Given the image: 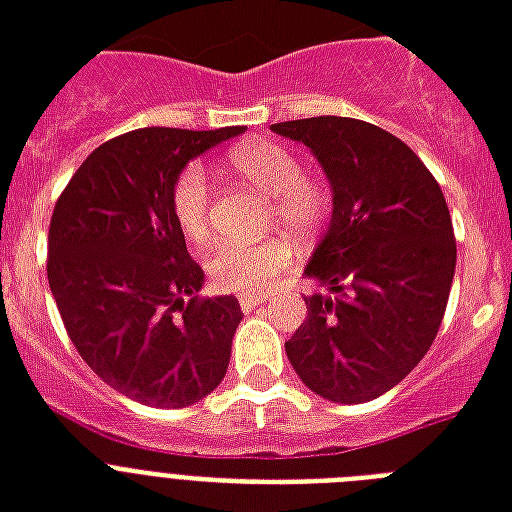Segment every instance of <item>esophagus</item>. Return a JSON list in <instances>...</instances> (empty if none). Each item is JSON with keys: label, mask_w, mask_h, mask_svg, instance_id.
Masks as SVG:
<instances>
[{"label": "esophagus", "mask_w": 512, "mask_h": 512, "mask_svg": "<svg viewBox=\"0 0 512 512\" xmlns=\"http://www.w3.org/2000/svg\"><path fill=\"white\" fill-rule=\"evenodd\" d=\"M264 301H267V296H253V293H243V296H240V310L248 315V312L256 310V307H259V304H264Z\"/></svg>", "instance_id": "obj_1"}]
</instances>
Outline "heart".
Returning <instances> with one entry per match:
<instances>
[{
	"mask_svg": "<svg viewBox=\"0 0 512 512\" xmlns=\"http://www.w3.org/2000/svg\"><path fill=\"white\" fill-rule=\"evenodd\" d=\"M227 168L269 197V221L293 235H310L326 219L331 205L328 189L301 173L291 149L275 141H245L227 154ZM173 216L189 243L197 248L213 243L211 184L197 162L186 165L173 184ZM291 261L293 245L285 237L256 245H224L208 261V277L219 291L259 293Z\"/></svg>",
	"mask_w": 512,
	"mask_h": 512,
	"instance_id": "heart-1",
	"label": "heart"
}]
</instances>
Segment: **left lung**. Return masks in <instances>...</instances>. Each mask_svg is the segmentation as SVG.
I'll return each mask as SVG.
<instances>
[{
    "label": "left lung",
    "mask_w": 512,
    "mask_h": 512,
    "mask_svg": "<svg viewBox=\"0 0 512 512\" xmlns=\"http://www.w3.org/2000/svg\"><path fill=\"white\" fill-rule=\"evenodd\" d=\"M272 130L307 146L331 186V221L304 267L315 293L285 355L320 398L366 403L441 328L457 267L449 208L417 154L376 125L310 117Z\"/></svg>",
    "instance_id": "1"
}]
</instances>
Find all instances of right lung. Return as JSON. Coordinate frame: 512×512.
<instances>
[{"instance_id":"obj_1","label":"right lung","mask_w":512,"mask_h":512,"mask_svg":"<svg viewBox=\"0 0 512 512\" xmlns=\"http://www.w3.org/2000/svg\"><path fill=\"white\" fill-rule=\"evenodd\" d=\"M243 133L133 130L98 146L55 202V307L87 366L136 403L186 408L227 374L243 312L235 296L197 299L205 272L173 216V184L189 162Z\"/></svg>"}]
</instances>
